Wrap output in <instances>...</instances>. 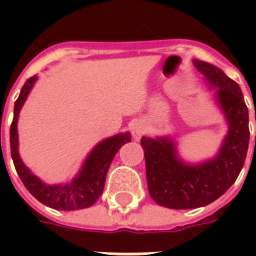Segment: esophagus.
I'll return each mask as SVG.
<instances>
[{
    "label": "esophagus",
    "mask_w": 256,
    "mask_h": 256,
    "mask_svg": "<svg viewBox=\"0 0 256 256\" xmlns=\"http://www.w3.org/2000/svg\"><path fill=\"white\" fill-rule=\"evenodd\" d=\"M144 132H146V128H144V124L142 122H136L132 126V136H134V140H138L140 136H144Z\"/></svg>",
    "instance_id": "esophagus-1"
}]
</instances>
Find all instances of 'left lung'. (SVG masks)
Masks as SVG:
<instances>
[{
    "label": "left lung",
    "mask_w": 256,
    "mask_h": 256,
    "mask_svg": "<svg viewBox=\"0 0 256 256\" xmlns=\"http://www.w3.org/2000/svg\"><path fill=\"white\" fill-rule=\"evenodd\" d=\"M192 62L207 85L215 88V104L226 120L227 132L218 152L198 164L183 160L171 136H142L150 196L174 210L207 206L222 196L238 178L250 140L248 108L238 84L208 62Z\"/></svg>",
    "instance_id": "1"
}]
</instances>
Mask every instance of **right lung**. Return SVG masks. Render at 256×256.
<instances>
[{"label":"right lung","mask_w":256,"mask_h":256,"mask_svg":"<svg viewBox=\"0 0 256 256\" xmlns=\"http://www.w3.org/2000/svg\"><path fill=\"white\" fill-rule=\"evenodd\" d=\"M37 80V76H34L25 82L18 100L14 104V118L10 126V152L14 168L28 191L45 206L64 211L88 208L102 195L104 179L112 158L124 144L132 140V136L128 132H120L96 144L88 154L81 170L72 179V182L57 184L45 183L33 174L29 168H26L18 152V116Z\"/></svg>","instance_id":"right-lung-1"}]
</instances>
